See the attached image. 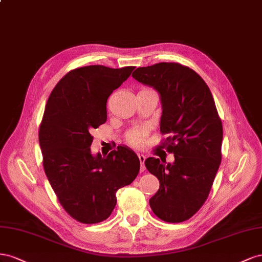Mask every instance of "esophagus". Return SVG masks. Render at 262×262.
Returning <instances> with one entry per match:
<instances>
[{"label":"esophagus","mask_w":262,"mask_h":262,"mask_svg":"<svg viewBox=\"0 0 262 262\" xmlns=\"http://www.w3.org/2000/svg\"><path fill=\"white\" fill-rule=\"evenodd\" d=\"M138 159L140 161V171L141 172H144L145 171V160H146V157L144 155H138Z\"/></svg>","instance_id":"1"}]
</instances>
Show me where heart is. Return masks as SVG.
I'll return each instance as SVG.
<instances>
[{
	"mask_svg": "<svg viewBox=\"0 0 262 262\" xmlns=\"http://www.w3.org/2000/svg\"><path fill=\"white\" fill-rule=\"evenodd\" d=\"M147 132L145 128H135L126 135V139L134 147H141L145 144Z\"/></svg>",
	"mask_w": 262,
	"mask_h": 262,
	"instance_id": "obj_1",
	"label": "heart"
}]
</instances>
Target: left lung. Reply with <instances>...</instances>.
<instances>
[{
    "instance_id": "left-lung-1",
    "label": "left lung",
    "mask_w": 262,
    "mask_h": 262,
    "mask_svg": "<svg viewBox=\"0 0 262 262\" xmlns=\"http://www.w3.org/2000/svg\"><path fill=\"white\" fill-rule=\"evenodd\" d=\"M133 78L160 94L163 148L173 163L145 160L160 188L149 200L152 212L168 223L191 219L205 203L222 161L223 125L205 81L186 66L159 62L137 68Z\"/></svg>"
}]
</instances>
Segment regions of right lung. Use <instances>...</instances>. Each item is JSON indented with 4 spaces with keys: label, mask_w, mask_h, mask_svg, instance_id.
<instances>
[{
    "label": "right lung",
    "mask_w": 262,
    "mask_h": 262,
    "mask_svg": "<svg viewBox=\"0 0 262 262\" xmlns=\"http://www.w3.org/2000/svg\"><path fill=\"white\" fill-rule=\"evenodd\" d=\"M135 67L100 64L69 71L50 93L39 126L42 164L56 195L72 219L83 224L105 221L116 192L137 177L140 162L118 146L106 157L93 156L91 132L106 122V102Z\"/></svg>",
    "instance_id": "add662e5"
}]
</instances>
